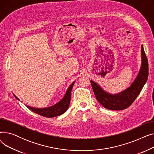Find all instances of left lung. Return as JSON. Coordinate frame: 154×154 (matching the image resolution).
<instances>
[{"label": "left lung", "mask_w": 154, "mask_h": 154, "mask_svg": "<svg viewBox=\"0 0 154 154\" xmlns=\"http://www.w3.org/2000/svg\"><path fill=\"white\" fill-rule=\"evenodd\" d=\"M142 63L138 75L131 85L124 91L117 94L106 92L93 80H91L92 89L95 97L102 106L109 110H121L128 107L135 100L141 92L149 75V64L147 58L141 46Z\"/></svg>", "instance_id": "left-lung-1"}]
</instances>
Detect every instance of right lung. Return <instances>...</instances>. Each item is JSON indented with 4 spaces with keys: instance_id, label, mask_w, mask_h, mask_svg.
Instances as JSON below:
<instances>
[{
    "instance_id": "1",
    "label": "right lung",
    "mask_w": 154,
    "mask_h": 154,
    "mask_svg": "<svg viewBox=\"0 0 154 154\" xmlns=\"http://www.w3.org/2000/svg\"><path fill=\"white\" fill-rule=\"evenodd\" d=\"M74 83L75 82H73L69 86L62 99L59 102L55 104L54 106H52L49 107H47V108H42V109L32 107L29 106H26V107L32 112H34V113H36V114L40 116H42L43 117L51 118V117H55L57 116H60L63 114L64 112H66L69 107L70 102V98H71V91ZM14 96L16 98V99L20 100L19 99L17 98L14 94Z\"/></svg>"
}]
</instances>
